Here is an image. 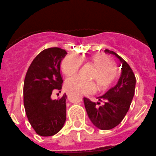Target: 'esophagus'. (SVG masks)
<instances>
[{
  "label": "esophagus",
  "mask_w": 156,
  "mask_h": 156,
  "mask_svg": "<svg viewBox=\"0 0 156 156\" xmlns=\"http://www.w3.org/2000/svg\"><path fill=\"white\" fill-rule=\"evenodd\" d=\"M68 94H69V93H68V92H67V94H68Z\"/></svg>",
  "instance_id": "esophagus-1"
}]
</instances>
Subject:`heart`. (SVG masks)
<instances>
[{
	"mask_svg": "<svg viewBox=\"0 0 156 156\" xmlns=\"http://www.w3.org/2000/svg\"><path fill=\"white\" fill-rule=\"evenodd\" d=\"M88 60L95 67L91 78L94 79L100 89L105 90L114 84L118 77V71L113 65L112 61L104 54L91 55ZM84 58H80L75 54L68 55L62 60L61 69L66 75H74L80 69ZM67 91L77 94H92L97 89V85L94 81L85 80L78 75L69 77L65 80Z\"/></svg>",
	"mask_w": 156,
	"mask_h": 156,
	"instance_id": "obj_1",
	"label": "heart"
}]
</instances>
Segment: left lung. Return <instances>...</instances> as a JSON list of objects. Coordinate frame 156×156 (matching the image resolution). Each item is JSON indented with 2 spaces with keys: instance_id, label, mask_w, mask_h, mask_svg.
<instances>
[{
  "instance_id": "obj_1",
  "label": "left lung",
  "mask_w": 156,
  "mask_h": 156,
  "mask_svg": "<svg viewBox=\"0 0 156 156\" xmlns=\"http://www.w3.org/2000/svg\"><path fill=\"white\" fill-rule=\"evenodd\" d=\"M105 53L112 54L122 63V74L115 86L103 95L98 97L97 103L84 98L87 114L93 125L101 130H109L123 120L129 111L135 94V76L129 64L115 52L105 50ZM103 104L101 105V102Z\"/></svg>"
}]
</instances>
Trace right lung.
I'll return each instance as SVG.
<instances>
[{
	"label": "right lung",
	"mask_w": 156,
	"mask_h": 156,
	"mask_svg": "<svg viewBox=\"0 0 156 156\" xmlns=\"http://www.w3.org/2000/svg\"><path fill=\"white\" fill-rule=\"evenodd\" d=\"M67 55L60 48L44 49L36 56L27 69L24 83V105L27 119L36 133L52 136L66 120V94L57 100L52 92L62 89L60 65Z\"/></svg>",
	"instance_id": "add662e5"
}]
</instances>
